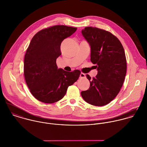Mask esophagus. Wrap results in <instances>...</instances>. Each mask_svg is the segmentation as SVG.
Segmentation results:
<instances>
[{
  "instance_id": "34e87169",
  "label": "esophagus",
  "mask_w": 147,
  "mask_h": 147,
  "mask_svg": "<svg viewBox=\"0 0 147 147\" xmlns=\"http://www.w3.org/2000/svg\"><path fill=\"white\" fill-rule=\"evenodd\" d=\"M86 77V76H85V74H84V73H81V74H80V78H85Z\"/></svg>"
}]
</instances>
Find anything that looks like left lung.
Instances as JSON below:
<instances>
[{"mask_svg":"<svg viewBox=\"0 0 147 147\" xmlns=\"http://www.w3.org/2000/svg\"><path fill=\"white\" fill-rule=\"evenodd\" d=\"M82 34L90 46V60L96 64L98 74L91 79L86 74L90 86L81 95L90 105L105 106L117 96L123 86L127 71L124 50L117 37L107 30L88 27Z\"/></svg>","mask_w":147,"mask_h":147,"instance_id":"8db88e82","label":"left lung"}]
</instances>
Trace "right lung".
<instances>
[{"label":"right lung","mask_w":147,"mask_h":147,"mask_svg":"<svg viewBox=\"0 0 147 147\" xmlns=\"http://www.w3.org/2000/svg\"><path fill=\"white\" fill-rule=\"evenodd\" d=\"M77 28L54 26L38 32L32 38L24 62V74L33 96L40 102L53 103L63 98L67 88L79 78L81 71L58 69L61 44Z\"/></svg>","instance_id":"right-lung-1"}]
</instances>
